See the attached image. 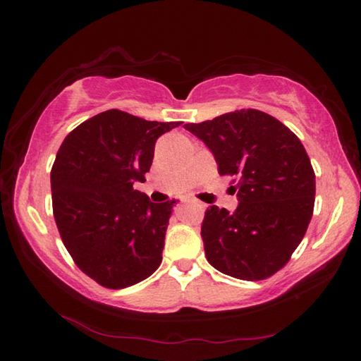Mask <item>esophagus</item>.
Returning a JSON list of instances; mask_svg holds the SVG:
<instances>
[{
    "mask_svg": "<svg viewBox=\"0 0 361 361\" xmlns=\"http://www.w3.org/2000/svg\"><path fill=\"white\" fill-rule=\"evenodd\" d=\"M195 204H197V202H195ZM197 207H200V209H204V205H202V204H197Z\"/></svg>",
    "mask_w": 361,
    "mask_h": 361,
    "instance_id": "1",
    "label": "esophagus"
}]
</instances>
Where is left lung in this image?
I'll list each match as a JSON object with an SVG mask.
<instances>
[{
    "label": "left lung",
    "instance_id": "1",
    "mask_svg": "<svg viewBox=\"0 0 361 361\" xmlns=\"http://www.w3.org/2000/svg\"><path fill=\"white\" fill-rule=\"evenodd\" d=\"M185 129L212 151L239 205H212L202 223L205 256L226 276L262 280L280 271L301 243L314 213L315 173L302 143L279 119L239 109Z\"/></svg>",
    "mask_w": 361,
    "mask_h": 361
}]
</instances>
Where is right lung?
<instances>
[{
    "instance_id": "obj_1",
    "label": "right lung",
    "mask_w": 361,
    "mask_h": 361,
    "mask_svg": "<svg viewBox=\"0 0 361 361\" xmlns=\"http://www.w3.org/2000/svg\"><path fill=\"white\" fill-rule=\"evenodd\" d=\"M181 122L146 121L108 109L63 140L51 170L52 209L65 248L105 288H126L161 266L176 200L154 204L145 181L156 140Z\"/></svg>"
}]
</instances>
